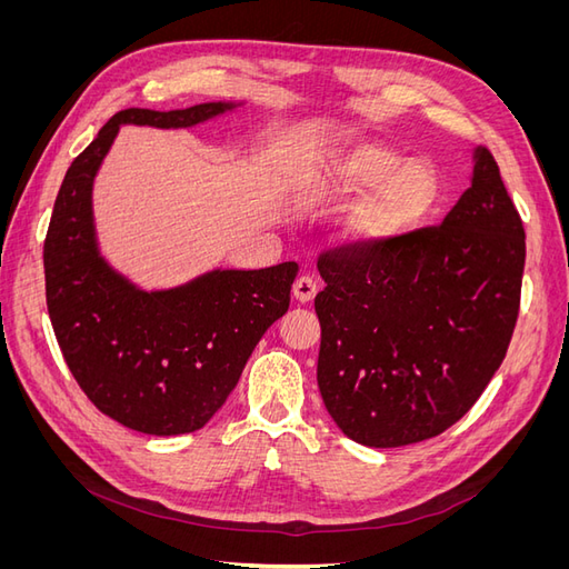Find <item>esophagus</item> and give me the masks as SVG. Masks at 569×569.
<instances>
[{
    "mask_svg": "<svg viewBox=\"0 0 569 569\" xmlns=\"http://www.w3.org/2000/svg\"><path fill=\"white\" fill-rule=\"evenodd\" d=\"M291 291H295L297 301L308 303V301H313V297L318 295V282L311 278V274H301V278H297L295 287H291Z\"/></svg>",
    "mask_w": 569,
    "mask_h": 569,
    "instance_id": "obj_1",
    "label": "esophagus"
}]
</instances>
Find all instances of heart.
<instances>
[{
  "label": "heart",
  "mask_w": 569,
  "mask_h": 569,
  "mask_svg": "<svg viewBox=\"0 0 569 569\" xmlns=\"http://www.w3.org/2000/svg\"><path fill=\"white\" fill-rule=\"evenodd\" d=\"M385 181L383 186L381 182ZM380 188L351 222V234L360 242H385L399 234L432 209L439 194V176L427 161H408L387 147H363L353 151L325 180L332 194L353 199Z\"/></svg>",
  "instance_id": "obj_1"
}]
</instances>
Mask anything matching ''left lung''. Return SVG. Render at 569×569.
<instances>
[{"label":"left lung","instance_id":"1","mask_svg":"<svg viewBox=\"0 0 569 569\" xmlns=\"http://www.w3.org/2000/svg\"><path fill=\"white\" fill-rule=\"evenodd\" d=\"M318 387L349 439L393 449L456 425L501 368L520 313L525 228L496 159L441 226L318 256Z\"/></svg>","mask_w":569,"mask_h":569}]
</instances>
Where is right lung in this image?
I'll return each instance as SVG.
<instances>
[{
	"label": "right lung",
	"instance_id": "right-lung-1",
	"mask_svg": "<svg viewBox=\"0 0 569 569\" xmlns=\"http://www.w3.org/2000/svg\"><path fill=\"white\" fill-rule=\"evenodd\" d=\"M234 109H126L73 159L44 237L47 311L84 396L142 435L194 432L226 403L268 327L289 308L299 266L213 270L168 291H142L97 251L92 180L120 126L189 128Z\"/></svg>",
	"mask_w": 569,
	"mask_h": 569
}]
</instances>
